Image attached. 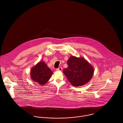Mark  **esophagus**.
<instances>
[{
	"label": "esophagus",
	"mask_w": 123,
	"mask_h": 123,
	"mask_svg": "<svg viewBox=\"0 0 123 123\" xmlns=\"http://www.w3.org/2000/svg\"><path fill=\"white\" fill-rule=\"evenodd\" d=\"M62 70V68L61 67H60L56 69V70H57V71H61Z\"/></svg>",
	"instance_id": "obj_1"
}]
</instances>
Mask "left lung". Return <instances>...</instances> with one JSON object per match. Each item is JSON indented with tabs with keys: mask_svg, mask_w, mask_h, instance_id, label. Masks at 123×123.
<instances>
[{
	"mask_svg": "<svg viewBox=\"0 0 123 123\" xmlns=\"http://www.w3.org/2000/svg\"><path fill=\"white\" fill-rule=\"evenodd\" d=\"M68 67L63 72L70 83L76 87L87 83L94 74L92 66L83 58L71 56L67 61Z\"/></svg>",
	"mask_w": 123,
	"mask_h": 123,
	"instance_id": "obj_1",
	"label": "left lung"
}]
</instances>
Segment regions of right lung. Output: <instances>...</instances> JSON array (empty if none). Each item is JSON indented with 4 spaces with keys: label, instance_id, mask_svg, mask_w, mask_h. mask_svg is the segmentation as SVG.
Segmentation results:
<instances>
[{
    "label": "right lung",
    "instance_id": "right-lung-1",
    "mask_svg": "<svg viewBox=\"0 0 123 123\" xmlns=\"http://www.w3.org/2000/svg\"><path fill=\"white\" fill-rule=\"evenodd\" d=\"M52 74V71L43 61L40 62L35 65L30 72L32 79L41 85L47 83Z\"/></svg>",
    "mask_w": 123,
    "mask_h": 123
}]
</instances>
